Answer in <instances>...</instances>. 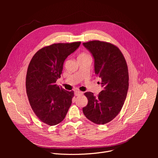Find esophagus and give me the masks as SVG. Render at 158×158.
<instances>
[{"instance_id": "34e87169", "label": "esophagus", "mask_w": 158, "mask_h": 158, "mask_svg": "<svg viewBox=\"0 0 158 158\" xmlns=\"http://www.w3.org/2000/svg\"><path fill=\"white\" fill-rule=\"evenodd\" d=\"M83 94V93L81 91H79V90H76V91L74 92V94L76 96H79V95H82Z\"/></svg>"}]
</instances>
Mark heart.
I'll return each instance as SVG.
<instances>
[{"label": "heart", "mask_w": 158, "mask_h": 158, "mask_svg": "<svg viewBox=\"0 0 158 158\" xmlns=\"http://www.w3.org/2000/svg\"><path fill=\"white\" fill-rule=\"evenodd\" d=\"M87 56V55H86L85 54L82 53V54H81L79 56V57H84V56Z\"/></svg>", "instance_id": "obj_1"}]
</instances>
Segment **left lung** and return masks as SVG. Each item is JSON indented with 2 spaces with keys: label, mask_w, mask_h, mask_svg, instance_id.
<instances>
[{
  "label": "left lung",
  "mask_w": 158,
  "mask_h": 158,
  "mask_svg": "<svg viewBox=\"0 0 158 158\" xmlns=\"http://www.w3.org/2000/svg\"><path fill=\"white\" fill-rule=\"evenodd\" d=\"M83 45L94 58L95 74L101 79L103 90L97 96L91 92L84 93L88 103L82 111L89 120L104 124L114 119L124 105L129 87L127 65L114 44L92 40Z\"/></svg>",
  "instance_id": "left-lung-1"
}]
</instances>
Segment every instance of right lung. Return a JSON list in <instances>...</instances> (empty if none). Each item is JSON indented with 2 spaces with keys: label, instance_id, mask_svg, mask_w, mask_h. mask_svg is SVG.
<instances>
[{
  "label": "right lung",
  "instance_id": "obj_1",
  "mask_svg": "<svg viewBox=\"0 0 158 158\" xmlns=\"http://www.w3.org/2000/svg\"><path fill=\"white\" fill-rule=\"evenodd\" d=\"M81 42L57 43L44 47L32 57L27 69L26 86L30 105L44 123L54 126L64 120L74 97L56 82L60 77L65 59Z\"/></svg>",
  "mask_w": 158,
  "mask_h": 158
}]
</instances>
